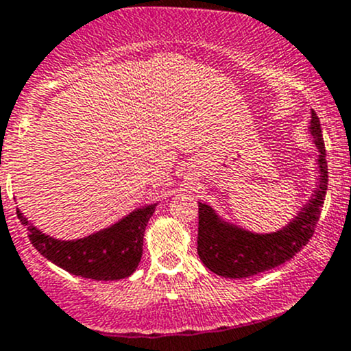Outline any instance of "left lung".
<instances>
[{"instance_id": "1", "label": "left lung", "mask_w": 351, "mask_h": 351, "mask_svg": "<svg viewBox=\"0 0 351 351\" xmlns=\"http://www.w3.org/2000/svg\"><path fill=\"white\" fill-rule=\"evenodd\" d=\"M311 134L318 147L319 183L315 197L300 215L274 234H252L225 223L208 205L198 204V256L215 274L242 279L278 267L296 256L313 237L328 190L326 149L319 126V117L311 110Z\"/></svg>"}]
</instances>
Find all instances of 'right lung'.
I'll use <instances>...</instances> for the list:
<instances>
[{"label": "right lung", "mask_w": 351, "mask_h": 351, "mask_svg": "<svg viewBox=\"0 0 351 351\" xmlns=\"http://www.w3.org/2000/svg\"><path fill=\"white\" fill-rule=\"evenodd\" d=\"M156 205H146L129 213L121 222L79 241H57L33 227L16 208L18 220L28 230V239L45 259L73 276L94 281H116L131 276L143 256L147 220Z\"/></svg>", "instance_id": "add662e5"}]
</instances>
